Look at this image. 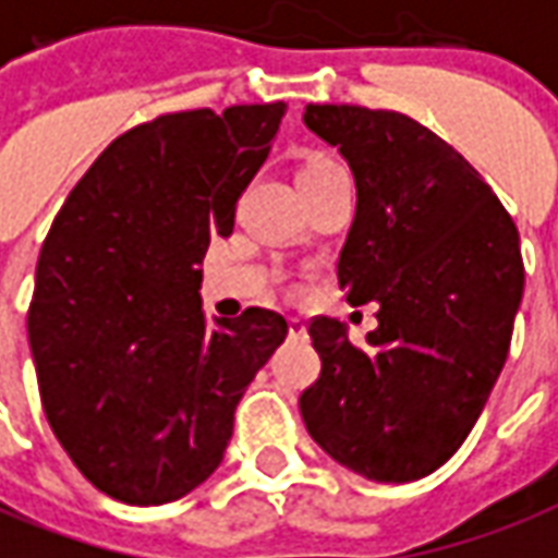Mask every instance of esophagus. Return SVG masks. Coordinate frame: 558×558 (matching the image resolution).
Returning a JSON list of instances; mask_svg holds the SVG:
<instances>
[{"mask_svg": "<svg viewBox=\"0 0 558 558\" xmlns=\"http://www.w3.org/2000/svg\"><path fill=\"white\" fill-rule=\"evenodd\" d=\"M305 332H307L305 323H302L299 317H290V335H292V338H302Z\"/></svg>", "mask_w": 558, "mask_h": 558, "instance_id": "1", "label": "esophagus"}]
</instances>
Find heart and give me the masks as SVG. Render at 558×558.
Masks as SVG:
<instances>
[{
    "mask_svg": "<svg viewBox=\"0 0 558 558\" xmlns=\"http://www.w3.org/2000/svg\"><path fill=\"white\" fill-rule=\"evenodd\" d=\"M338 162L329 157H323V154H311V157L302 159V166H299V171H295V181H302V178H314V174H319V171H329L335 169Z\"/></svg>",
    "mask_w": 558,
    "mask_h": 558,
    "instance_id": "b5f03b06",
    "label": "heart"
}]
</instances>
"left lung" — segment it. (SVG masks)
I'll use <instances>...</instances> for the list:
<instances>
[{
    "mask_svg": "<svg viewBox=\"0 0 558 558\" xmlns=\"http://www.w3.org/2000/svg\"><path fill=\"white\" fill-rule=\"evenodd\" d=\"M302 120L353 171L338 283L350 305L377 302V329L353 347L344 323L314 319L323 368L299 408L338 465L420 481L469 438L508 360L520 235L469 159L411 117L307 105Z\"/></svg>",
    "mask_w": 558,
    "mask_h": 558,
    "instance_id": "obj_1",
    "label": "left lung"
}]
</instances>
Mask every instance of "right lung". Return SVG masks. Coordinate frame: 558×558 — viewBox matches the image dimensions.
I'll return each mask as SVG.
<instances>
[{"label":"right lung","instance_id":"obj_1","mask_svg":"<svg viewBox=\"0 0 558 558\" xmlns=\"http://www.w3.org/2000/svg\"><path fill=\"white\" fill-rule=\"evenodd\" d=\"M283 102L162 114L111 142L69 193L35 266L26 329L48 423L77 471L166 505L223 462L235 404L287 338L247 307L205 317L202 268L232 235Z\"/></svg>","mask_w":558,"mask_h":558}]
</instances>
